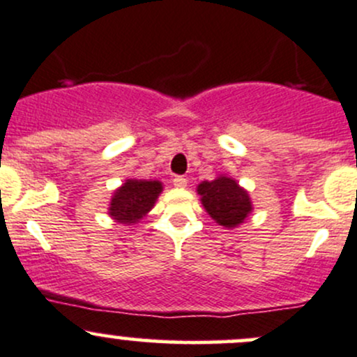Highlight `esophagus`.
<instances>
[{
  "label": "esophagus",
  "instance_id": "esophagus-1",
  "mask_svg": "<svg viewBox=\"0 0 357 357\" xmlns=\"http://www.w3.org/2000/svg\"><path fill=\"white\" fill-rule=\"evenodd\" d=\"M172 185L176 188H186V178L185 176H174V179H172Z\"/></svg>",
  "mask_w": 357,
  "mask_h": 357
}]
</instances>
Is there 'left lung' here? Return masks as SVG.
I'll return each instance as SVG.
<instances>
[{
  "label": "left lung",
  "mask_w": 357,
  "mask_h": 357,
  "mask_svg": "<svg viewBox=\"0 0 357 357\" xmlns=\"http://www.w3.org/2000/svg\"><path fill=\"white\" fill-rule=\"evenodd\" d=\"M197 191L202 197V205L205 206L206 213L218 225L227 229L244 223L252 211L249 193L229 176H218L213 181L199 183Z\"/></svg>",
  "instance_id": "left-lung-1"
}]
</instances>
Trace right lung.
<instances>
[{
    "instance_id": "add662e5",
    "label": "right lung",
    "mask_w": 357,
    "mask_h": 357,
    "mask_svg": "<svg viewBox=\"0 0 357 357\" xmlns=\"http://www.w3.org/2000/svg\"><path fill=\"white\" fill-rule=\"evenodd\" d=\"M160 191H162V183L160 181L127 179L113 193L108 208L109 217L120 223H127V225L137 223L152 210Z\"/></svg>"
}]
</instances>
